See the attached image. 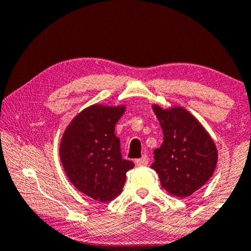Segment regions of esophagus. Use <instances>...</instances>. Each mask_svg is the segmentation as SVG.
<instances>
[{"label": "esophagus", "instance_id": "esophagus-1", "mask_svg": "<svg viewBox=\"0 0 251 251\" xmlns=\"http://www.w3.org/2000/svg\"><path fill=\"white\" fill-rule=\"evenodd\" d=\"M148 163H149L148 155H143V156H142V158L135 160L136 166H148Z\"/></svg>", "mask_w": 251, "mask_h": 251}]
</instances>
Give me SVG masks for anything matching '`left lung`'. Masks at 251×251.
<instances>
[{
	"mask_svg": "<svg viewBox=\"0 0 251 251\" xmlns=\"http://www.w3.org/2000/svg\"><path fill=\"white\" fill-rule=\"evenodd\" d=\"M160 122L163 142L154 150L151 168L159 175L163 189L184 198L211 179L218 163V149L204 126L184 107L163 109L152 104Z\"/></svg>",
	"mask_w": 251,
	"mask_h": 251,
	"instance_id": "1",
	"label": "left lung"
}]
</instances>
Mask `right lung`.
I'll return each mask as SVG.
<instances>
[{"label":"right lung","mask_w":251,"mask_h":251,"mask_svg":"<svg viewBox=\"0 0 251 251\" xmlns=\"http://www.w3.org/2000/svg\"><path fill=\"white\" fill-rule=\"evenodd\" d=\"M125 104H91L66 127L59 144L64 171L78 192L107 203L122 193L126 173L134 163L122 158L115 125L125 113Z\"/></svg>","instance_id":"right-lung-1"}]
</instances>
